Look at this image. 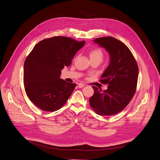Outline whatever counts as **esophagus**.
<instances>
[{
  "label": "esophagus",
  "instance_id": "1",
  "mask_svg": "<svg viewBox=\"0 0 160 160\" xmlns=\"http://www.w3.org/2000/svg\"><path fill=\"white\" fill-rule=\"evenodd\" d=\"M78 86L79 88H83V87H84V84L82 83H79L78 84Z\"/></svg>",
  "mask_w": 160,
  "mask_h": 160
}]
</instances>
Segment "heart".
<instances>
[{"instance_id":"obj_1","label":"heart","mask_w":160,"mask_h":160,"mask_svg":"<svg viewBox=\"0 0 160 160\" xmlns=\"http://www.w3.org/2000/svg\"><path fill=\"white\" fill-rule=\"evenodd\" d=\"M89 57L91 61H98L101 62L104 58V52L99 48L92 49L89 51Z\"/></svg>"}]
</instances>
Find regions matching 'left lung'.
Listing matches in <instances>:
<instances>
[{"instance_id":"left-lung-1","label":"left lung","mask_w":160,"mask_h":160,"mask_svg":"<svg viewBox=\"0 0 160 160\" xmlns=\"http://www.w3.org/2000/svg\"><path fill=\"white\" fill-rule=\"evenodd\" d=\"M94 42L108 52L110 62L100 80L108 85V89L93 86L94 93L89 99L90 106L98 115H113L125 109L134 96L138 65L127 45L115 38L101 37Z\"/></svg>"}]
</instances>
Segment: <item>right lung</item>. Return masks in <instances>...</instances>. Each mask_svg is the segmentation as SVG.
<instances>
[{
  "label": "right lung",
  "mask_w": 160,
  "mask_h": 160,
  "mask_svg": "<svg viewBox=\"0 0 160 160\" xmlns=\"http://www.w3.org/2000/svg\"><path fill=\"white\" fill-rule=\"evenodd\" d=\"M66 37H54L37 43L24 63L23 82L30 100L45 111L59 109L72 95L75 83L60 78L85 44Z\"/></svg>",
  "instance_id": "obj_1"
}]
</instances>
